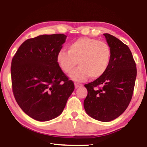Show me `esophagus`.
Wrapping results in <instances>:
<instances>
[{
	"label": "esophagus",
	"instance_id": "1",
	"mask_svg": "<svg viewBox=\"0 0 147 147\" xmlns=\"http://www.w3.org/2000/svg\"><path fill=\"white\" fill-rule=\"evenodd\" d=\"M74 85H75V88H76V89H77V88H78V87H80L83 86L82 84H80V83H74Z\"/></svg>",
	"mask_w": 147,
	"mask_h": 147
}]
</instances>
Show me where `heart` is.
<instances>
[{
  "label": "heart",
  "mask_w": 147,
  "mask_h": 147,
  "mask_svg": "<svg viewBox=\"0 0 147 147\" xmlns=\"http://www.w3.org/2000/svg\"><path fill=\"white\" fill-rule=\"evenodd\" d=\"M60 51L56 60L60 69L68 74L78 63L80 66L69 74L72 80L81 82L90 76L95 80L105 74L111 63L112 52L107 42L90 37H80Z\"/></svg>",
  "instance_id": "obj_1"
}]
</instances>
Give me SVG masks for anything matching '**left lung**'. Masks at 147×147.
Listing matches in <instances>:
<instances>
[{
	"mask_svg": "<svg viewBox=\"0 0 147 147\" xmlns=\"http://www.w3.org/2000/svg\"><path fill=\"white\" fill-rule=\"evenodd\" d=\"M104 35L112 49L111 63L102 77L85 85L88 93L83 105L91 118L107 122L122 114L129 105L137 68L127 45L108 33Z\"/></svg>",
	"mask_w": 147,
	"mask_h": 147,
	"instance_id": "left-lung-1",
	"label": "left lung"
}]
</instances>
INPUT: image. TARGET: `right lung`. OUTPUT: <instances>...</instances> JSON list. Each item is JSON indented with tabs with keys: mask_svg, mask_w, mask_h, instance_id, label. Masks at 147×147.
Masks as SVG:
<instances>
[{
	"mask_svg": "<svg viewBox=\"0 0 147 147\" xmlns=\"http://www.w3.org/2000/svg\"><path fill=\"white\" fill-rule=\"evenodd\" d=\"M66 37L42 35L27 39L12 58L13 96L21 109L35 120L46 121L59 116L75 88L56 60Z\"/></svg>",
	"mask_w": 147,
	"mask_h": 147,
	"instance_id": "obj_1",
	"label": "right lung"
}]
</instances>
